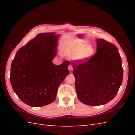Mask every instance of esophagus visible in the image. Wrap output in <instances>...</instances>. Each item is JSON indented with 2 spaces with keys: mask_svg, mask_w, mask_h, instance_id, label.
<instances>
[{
  "mask_svg": "<svg viewBox=\"0 0 135 135\" xmlns=\"http://www.w3.org/2000/svg\"><path fill=\"white\" fill-rule=\"evenodd\" d=\"M68 69H69V70H70V71H73V65H69V66H68Z\"/></svg>",
  "mask_w": 135,
  "mask_h": 135,
  "instance_id": "34e87169",
  "label": "esophagus"
}]
</instances>
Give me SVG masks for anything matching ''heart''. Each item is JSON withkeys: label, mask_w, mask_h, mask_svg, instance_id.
<instances>
[{"label": "heart", "mask_w": 135, "mask_h": 135, "mask_svg": "<svg viewBox=\"0 0 135 135\" xmlns=\"http://www.w3.org/2000/svg\"><path fill=\"white\" fill-rule=\"evenodd\" d=\"M63 52L67 56H73L76 60L83 61L91 57L93 50L91 46H88L86 43L80 41H71L65 44Z\"/></svg>", "instance_id": "b5f03b06"}]
</instances>
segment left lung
<instances>
[{
  "mask_svg": "<svg viewBox=\"0 0 135 135\" xmlns=\"http://www.w3.org/2000/svg\"><path fill=\"white\" fill-rule=\"evenodd\" d=\"M97 40V52L87 61L73 65L78 99L84 104L99 106L115 97L122 83V60L115 45Z\"/></svg>",
  "mask_w": 135,
  "mask_h": 135,
  "instance_id": "8db88e82",
  "label": "left lung"
}]
</instances>
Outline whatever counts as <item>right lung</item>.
<instances>
[{
  "instance_id": "right-lung-1",
  "label": "right lung",
  "mask_w": 135,
  "mask_h": 135,
  "mask_svg": "<svg viewBox=\"0 0 135 135\" xmlns=\"http://www.w3.org/2000/svg\"><path fill=\"white\" fill-rule=\"evenodd\" d=\"M59 36L40 33L17 52L12 61L10 80L14 92L23 103L40 107L56 99L59 85L70 73L69 61L59 65L52 62Z\"/></svg>"
}]
</instances>
